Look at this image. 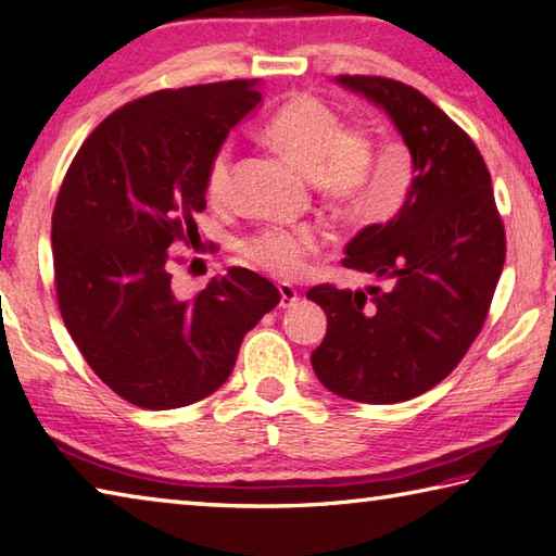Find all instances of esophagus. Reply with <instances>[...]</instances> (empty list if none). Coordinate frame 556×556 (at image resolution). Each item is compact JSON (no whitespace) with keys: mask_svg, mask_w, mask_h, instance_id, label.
<instances>
[{"mask_svg":"<svg viewBox=\"0 0 556 556\" xmlns=\"http://www.w3.org/2000/svg\"><path fill=\"white\" fill-rule=\"evenodd\" d=\"M278 292H280V307L288 309V307H295V302L300 300L298 290L290 286V282H278Z\"/></svg>","mask_w":556,"mask_h":556,"instance_id":"esophagus-1","label":"esophagus"}]
</instances>
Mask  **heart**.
Listing matches in <instances>:
<instances>
[{"instance_id":"heart-1","label":"heart","mask_w":556,"mask_h":556,"mask_svg":"<svg viewBox=\"0 0 556 556\" xmlns=\"http://www.w3.org/2000/svg\"><path fill=\"white\" fill-rule=\"evenodd\" d=\"M268 144L314 176L319 193L343 211L370 215L392 213L400 193L377 179V142L365 125L343 123L339 111L312 93H295L264 125ZM232 148L219 144L205 166V195L223 201L229 191ZM321 249L314 227H268L242 244L251 264L280 278H295Z\"/></svg>"}]
</instances>
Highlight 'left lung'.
Returning a JSON list of instances; mask_svg holds the SVG:
<instances>
[{"label":"left lung","mask_w":556,"mask_h":556,"mask_svg":"<svg viewBox=\"0 0 556 556\" xmlns=\"http://www.w3.org/2000/svg\"><path fill=\"white\" fill-rule=\"evenodd\" d=\"M337 81L394 121L414 181L402 211L361 229L341 261L387 280L384 288L321 282L307 292L327 312L312 368L343 400L396 404L445 380L479 337L506 261V229L484 156L431 99L387 77Z\"/></svg>","instance_id":"left-lung-1"}]
</instances>
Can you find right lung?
Here are the masks:
<instances>
[{
  "mask_svg": "<svg viewBox=\"0 0 556 556\" xmlns=\"http://www.w3.org/2000/svg\"><path fill=\"white\" fill-rule=\"evenodd\" d=\"M261 101L251 79L162 89L101 121L72 160L52 211L62 321L103 384L142 408L213 394L239 345L280 302L232 266L191 300L172 290L176 247L201 242L205 166Z\"/></svg>",
  "mask_w": 556,
  "mask_h": 556,
  "instance_id": "right-lung-1",
  "label": "right lung"
}]
</instances>
